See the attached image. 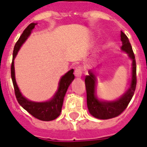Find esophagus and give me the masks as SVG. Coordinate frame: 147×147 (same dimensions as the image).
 <instances>
[{"mask_svg": "<svg viewBox=\"0 0 147 147\" xmlns=\"http://www.w3.org/2000/svg\"><path fill=\"white\" fill-rule=\"evenodd\" d=\"M74 73H75L76 77H77V78H81V77H82V67H76Z\"/></svg>", "mask_w": 147, "mask_h": 147, "instance_id": "1", "label": "esophagus"}]
</instances>
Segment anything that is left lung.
I'll return each instance as SVG.
<instances>
[{"mask_svg":"<svg viewBox=\"0 0 147 147\" xmlns=\"http://www.w3.org/2000/svg\"><path fill=\"white\" fill-rule=\"evenodd\" d=\"M121 50L126 53L132 61V72L130 87L122 96L114 100H103L96 94V76L92 70H89L88 76H85V88L87 93V106L88 111L92 116L98 119L107 120L118 116L127 108L132 99L137 85V66L132 47L127 36L121 31Z\"/></svg>","mask_w":147,"mask_h":147,"instance_id":"1","label":"left lung"}]
</instances>
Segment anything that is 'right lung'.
<instances>
[{
    "mask_svg": "<svg viewBox=\"0 0 147 147\" xmlns=\"http://www.w3.org/2000/svg\"><path fill=\"white\" fill-rule=\"evenodd\" d=\"M36 23H32L26 27L19 38V40L16 42L14 46V49L13 52V60L11 64V78H12L13 85L14 88L15 95L17 100L22 107L26 110V111L36 118L39 119L40 121H50L55 120L59 116L62 111V104L64 97L67 92L68 88L74 80L73 69L69 70L67 73L62 76L59 82L58 90L53 95L50 100L43 102H36L33 100H28L27 98L21 94L19 88L17 86L16 78H15V70H14V59L17 56V53L20 50L22 45L24 44L25 41L27 40L29 36L30 35L31 32L36 25Z\"/></svg>",
    "mask_w": 147,
    "mask_h": 147,
    "instance_id": "add662e5",
    "label": "right lung"
}]
</instances>
